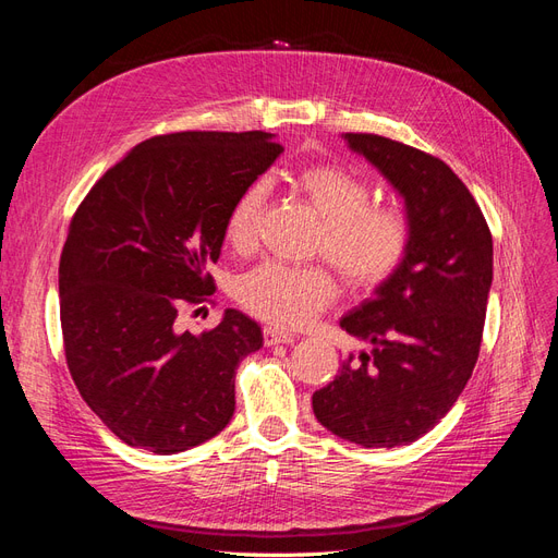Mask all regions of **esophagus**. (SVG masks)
Instances as JSON below:
<instances>
[{
    "mask_svg": "<svg viewBox=\"0 0 558 558\" xmlns=\"http://www.w3.org/2000/svg\"><path fill=\"white\" fill-rule=\"evenodd\" d=\"M263 340H265V344L267 347H277V344H291V342H295V335H291V332H286V330H277V328H265L263 330Z\"/></svg>",
    "mask_w": 558,
    "mask_h": 558,
    "instance_id": "obj_1",
    "label": "esophagus"
}]
</instances>
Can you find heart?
<instances>
[{"instance_id":"obj_1","label":"heart","mask_w":558,"mask_h":558,"mask_svg":"<svg viewBox=\"0 0 558 558\" xmlns=\"http://www.w3.org/2000/svg\"><path fill=\"white\" fill-rule=\"evenodd\" d=\"M293 189L320 218L316 253L340 269L353 286L373 289L391 277L410 251V223L398 209L373 207V189L349 167L312 165L293 177ZM265 199L260 181L246 185L226 218V238L234 248L256 240ZM240 305L277 326H307L337 295L326 267L263 263L234 286Z\"/></svg>"}]
</instances>
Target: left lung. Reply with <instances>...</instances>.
<instances>
[{"label": "left lung", "mask_w": 558, "mask_h": 558, "mask_svg": "<svg viewBox=\"0 0 558 558\" xmlns=\"http://www.w3.org/2000/svg\"><path fill=\"white\" fill-rule=\"evenodd\" d=\"M342 140L402 197L412 242L396 272L340 318L369 351L349 353L312 410L347 442L393 449L440 424L472 375L494 242L475 197L440 158L379 134Z\"/></svg>", "instance_id": "obj_1"}]
</instances>
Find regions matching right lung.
I'll return each instance as SVG.
<instances>
[{
	"label": "right lung",
	"instance_id": "1",
	"mask_svg": "<svg viewBox=\"0 0 558 558\" xmlns=\"http://www.w3.org/2000/svg\"><path fill=\"white\" fill-rule=\"evenodd\" d=\"M267 132H177L134 146L72 218L60 258L66 365L81 398L123 442L179 453L234 414V375L263 347L240 310L193 335L183 305L214 293L209 265L240 193L283 148Z\"/></svg>",
	"mask_w": 558,
	"mask_h": 558
}]
</instances>
